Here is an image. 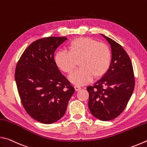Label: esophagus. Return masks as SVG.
Here are the masks:
<instances>
[{
    "instance_id": "obj_1",
    "label": "esophagus",
    "mask_w": 147,
    "mask_h": 147,
    "mask_svg": "<svg viewBox=\"0 0 147 147\" xmlns=\"http://www.w3.org/2000/svg\"><path fill=\"white\" fill-rule=\"evenodd\" d=\"M74 89H75V91H78L79 90H80L81 88H80V86H74Z\"/></svg>"
}]
</instances>
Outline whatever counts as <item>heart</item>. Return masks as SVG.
Returning <instances> with one entry per match:
<instances>
[{
    "mask_svg": "<svg viewBox=\"0 0 147 147\" xmlns=\"http://www.w3.org/2000/svg\"><path fill=\"white\" fill-rule=\"evenodd\" d=\"M79 61L81 68L69 76V80L74 85L81 86L90 82L94 76L99 78L105 75L111 65V51L106 44L82 37L70 42L68 53L59 51L54 56L56 66L67 74L74 71Z\"/></svg>",
    "mask_w": 147,
    "mask_h": 147,
    "instance_id": "1",
    "label": "heart"
}]
</instances>
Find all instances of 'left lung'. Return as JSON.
I'll return each mask as SVG.
<instances>
[{
    "label": "left lung",
    "mask_w": 147,
    "mask_h": 147,
    "mask_svg": "<svg viewBox=\"0 0 147 147\" xmlns=\"http://www.w3.org/2000/svg\"><path fill=\"white\" fill-rule=\"evenodd\" d=\"M111 46V61L106 74L88 86V107L94 117L107 121L123 112L133 93L135 78L132 64L124 49L113 39L101 34Z\"/></svg>",
    "instance_id": "left-lung-1"
}]
</instances>
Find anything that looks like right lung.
I'll use <instances>...</instances> for the list:
<instances>
[{"label":"right lung","mask_w":147,"mask_h":147,"mask_svg":"<svg viewBox=\"0 0 147 147\" xmlns=\"http://www.w3.org/2000/svg\"><path fill=\"white\" fill-rule=\"evenodd\" d=\"M67 39H38L27 47L17 64L15 80L21 102L28 115L41 123L59 120L74 93L54 59L56 49Z\"/></svg>","instance_id":"obj_1"}]
</instances>
